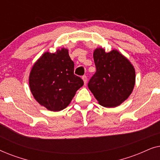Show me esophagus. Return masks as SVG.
I'll use <instances>...</instances> for the list:
<instances>
[{
    "instance_id": "obj_1",
    "label": "esophagus",
    "mask_w": 160,
    "mask_h": 160,
    "mask_svg": "<svg viewBox=\"0 0 160 160\" xmlns=\"http://www.w3.org/2000/svg\"><path fill=\"white\" fill-rule=\"evenodd\" d=\"M82 79L84 80V84H87V76H82Z\"/></svg>"
}]
</instances>
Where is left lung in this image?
<instances>
[{"label": "left lung", "instance_id": "1", "mask_svg": "<svg viewBox=\"0 0 160 160\" xmlns=\"http://www.w3.org/2000/svg\"><path fill=\"white\" fill-rule=\"evenodd\" d=\"M93 58L96 72L89 81V89L101 106H119L132 93L135 82L134 68L117 50L106 53L101 48L96 49Z\"/></svg>", "mask_w": 160, "mask_h": 160}]
</instances>
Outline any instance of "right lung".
<instances>
[{
    "label": "right lung",
    "mask_w": 160,
    "mask_h": 160,
    "mask_svg": "<svg viewBox=\"0 0 160 160\" xmlns=\"http://www.w3.org/2000/svg\"><path fill=\"white\" fill-rule=\"evenodd\" d=\"M73 71L74 62L66 49L43 54L30 74V88L35 99L52 111L66 108L84 84Z\"/></svg>",
    "instance_id": "obj_1"
}]
</instances>
